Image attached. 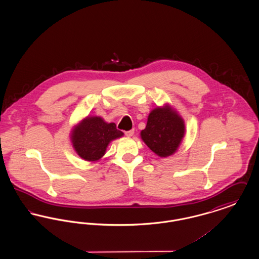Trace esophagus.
I'll use <instances>...</instances> for the list:
<instances>
[{
  "instance_id": "obj_1",
  "label": "esophagus",
  "mask_w": 259,
  "mask_h": 259,
  "mask_svg": "<svg viewBox=\"0 0 259 259\" xmlns=\"http://www.w3.org/2000/svg\"><path fill=\"white\" fill-rule=\"evenodd\" d=\"M124 134H125V136H127V137H132V136L134 135V130L132 129V130L126 131Z\"/></svg>"
}]
</instances>
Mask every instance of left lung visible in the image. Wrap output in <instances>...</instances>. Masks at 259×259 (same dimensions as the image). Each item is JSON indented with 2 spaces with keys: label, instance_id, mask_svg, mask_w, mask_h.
Returning a JSON list of instances; mask_svg holds the SVG:
<instances>
[{
  "label": "left lung",
  "instance_id": "obj_1",
  "mask_svg": "<svg viewBox=\"0 0 259 259\" xmlns=\"http://www.w3.org/2000/svg\"><path fill=\"white\" fill-rule=\"evenodd\" d=\"M185 121L169 105L150 111L141 138L155 154L167 157L174 154L185 136Z\"/></svg>",
  "mask_w": 259,
  "mask_h": 259
}]
</instances>
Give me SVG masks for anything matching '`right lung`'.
<instances>
[{"instance_id": "obj_1", "label": "right lung", "mask_w": 259, "mask_h": 259, "mask_svg": "<svg viewBox=\"0 0 259 259\" xmlns=\"http://www.w3.org/2000/svg\"><path fill=\"white\" fill-rule=\"evenodd\" d=\"M122 136L123 133L116 129L115 124L107 123L99 116H87L74 126L71 139L78 156L94 162L104 156L111 141Z\"/></svg>"}]
</instances>
